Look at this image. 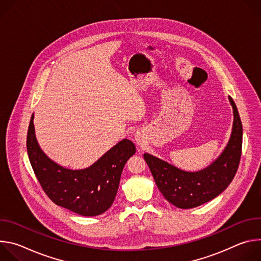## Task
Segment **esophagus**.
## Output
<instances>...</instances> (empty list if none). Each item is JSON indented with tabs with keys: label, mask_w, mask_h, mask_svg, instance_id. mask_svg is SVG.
<instances>
[{
	"label": "esophagus",
	"mask_w": 261,
	"mask_h": 261,
	"mask_svg": "<svg viewBox=\"0 0 261 261\" xmlns=\"http://www.w3.org/2000/svg\"><path fill=\"white\" fill-rule=\"evenodd\" d=\"M134 140L136 142V144L138 145H142L145 142V137L141 132H136L134 134Z\"/></svg>",
	"instance_id": "34e87169"
}]
</instances>
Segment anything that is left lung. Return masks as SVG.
<instances>
[{
    "label": "left lung",
    "instance_id": "obj_1",
    "mask_svg": "<svg viewBox=\"0 0 261 261\" xmlns=\"http://www.w3.org/2000/svg\"><path fill=\"white\" fill-rule=\"evenodd\" d=\"M228 99L233 110L230 138L207 167L186 171L151 154H143L160 192L176 207L192 208L214 199L228 187L237 173L242 154L243 126L234 101L230 96Z\"/></svg>",
    "mask_w": 261,
    "mask_h": 261
}]
</instances>
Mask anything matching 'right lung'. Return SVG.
Segmentation results:
<instances>
[{
	"label": "right lung",
	"mask_w": 261,
	"mask_h": 261,
	"mask_svg": "<svg viewBox=\"0 0 261 261\" xmlns=\"http://www.w3.org/2000/svg\"><path fill=\"white\" fill-rule=\"evenodd\" d=\"M28 156L33 170L47 196L73 213L93 217L106 212L113 204L126 162L136 147L125 138L108 150L91 166L70 169L51 160L37 141L32 115L28 136Z\"/></svg>",
	"instance_id": "1"
}]
</instances>
